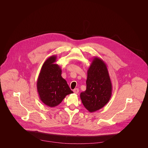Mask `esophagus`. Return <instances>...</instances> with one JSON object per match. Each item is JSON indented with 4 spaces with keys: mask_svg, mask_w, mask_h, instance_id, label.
I'll use <instances>...</instances> for the list:
<instances>
[{
    "mask_svg": "<svg viewBox=\"0 0 148 148\" xmlns=\"http://www.w3.org/2000/svg\"><path fill=\"white\" fill-rule=\"evenodd\" d=\"M73 92H74L75 94H77V93L79 92V89H78L77 88L74 89L73 90Z\"/></svg>",
    "mask_w": 148,
    "mask_h": 148,
    "instance_id": "1",
    "label": "esophagus"
}]
</instances>
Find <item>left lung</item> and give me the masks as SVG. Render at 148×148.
<instances>
[{
    "label": "left lung",
    "mask_w": 148,
    "mask_h": 148,
    "mask_svg": "<svg viewBox=\"0 0 148 148\" xmlns=\"http://www.w3.org/2000/svg\"><path fill=\"white\" fill-rule=\"evenodd\" d=\"M86 89L80 97L85 108L90 113L103 108L112 94V84L107 65L97 56L94 58L87 71Z\"/></svg>",
    "instance_id": "1"
}]
</instances>
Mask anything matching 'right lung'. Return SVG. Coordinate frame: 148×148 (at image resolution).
Returning <instances> with one entry per match:
<instances>
[{"label":"right lung","mask_w":148,"mask_h":148,"mask_svg":"<svg viewBox=\"0 0 148 148\" xmlns=\"http://www.w3.org/2000/svg\"><path fill=\"white\" fill-rule=\"evenodd\" d=\"M56 56L48 58L42 64L37 80L36 88L39 98L49 107L58 106L71 93L66 81L62 77V69L56 64Z\"/></svg>","instance_id":"obj_1"}]
</instances>
